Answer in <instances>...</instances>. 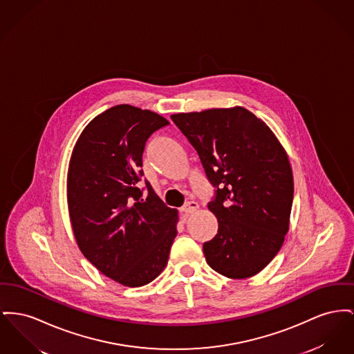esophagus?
Here are the masks:
<instances>
[{"label":"esophagus","mask_w":354,"mask_h":354,"mask_svg":"<svg viewBox=\"0 0 354 354\" xmlns=\"http://www.w3.org/2000/svg\"><path fill=\"white\" fill-rule=\"evenodd\" d=\"M198 208H199V205H198L195 201H191V202H187V203L182 207V212L191 214V212H195Z\"/></svg>","instance_id":"1"}]
</instances>
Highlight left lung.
Instances as JSON below:
<instances>
[{
  "label": "left lung",
  "mask_w": 354,
  "mask_h": 354,
  "mask_svg": "<svg viewBox=\"0 0 354 354\" xmlns=\"http://www.w3.org/2000/svg\"><path fill=\"white\" fill-rule=\"evenodd\" d=\"M171 119L216 187L208 209L218 219V234L203 245L208 266L232 279L258 274L289 231L294 180L286 149L245 106L174 113Z\"/></svg>",
  "instance_id": "1"
}]
</instances>
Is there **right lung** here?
Listing matches in <instances>:
<instances>
[{"label": "right lung", "mask_w": 354, "mask_h": 354, "mask_svg": "<svg viewBox=\"0 0 354 354\" xmlns=\"http://www.w3.org/2000/svg\"><path fill=\"white\" fill-rule=\"evenodd\" d=\"M169 124L166 118L129 104L93 118L73 147L66 202L72 231L84 257L105 277L128 288L152 282L165 270L179 215L146 182L147 139Z\"/></svg>", "instance_id": "add662e5"}]
</instances>
